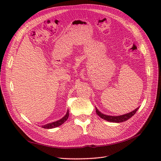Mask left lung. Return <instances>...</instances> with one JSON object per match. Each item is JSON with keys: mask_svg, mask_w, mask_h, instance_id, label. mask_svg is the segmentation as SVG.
I'll return each instance as SVG.
<instances>
[{"mask_svg": "<svg viewBox=\"0 0 161 161\" xmlns=\"http://www.w3.org/2000/svg\"><path fill=\"white\" fill-rule=\"evenodd\" d=\"M95 108H96L97 114L100 117L102 118V119H103L106 121H109V122H112V123H121V122H123V121L128 120L129 119H130V117H132L135 114H136V112L139 109V107H138L136 109H135L134 110H133L131 112H129L128 114H125L124 115H116V116L108 115L104 114L103 113H101L97 109V107Z\"/></svg>", "mask_w": 161, "mask_h": 161, "instance_id": "left-lung-1", "label": "left lung"}]
</instances>
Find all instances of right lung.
Returning a JSON list of instances; mask_svg holds the SVG:
<instances>
[{
    "mask_svg": "<svg viewBox=\"0 0 161 161\" xmlns=\"http://www.w3.org/2000/svg\"><path fill=\"white\" fill-rule=\"evenodd\" d=\"M69 116V109H68L66 115L63 118H61V119H59V120L56 121H54V122H52V123H47V124L44 125H42V127L44 128V129H47L56 128V127H57V126H60L62 124H63L67 120Z\"/></svg>",
    "mask_w": 161,
    "mask_h": 161,
    "instance_id": "1",
    "label": "right lung"
}]
</instances>
